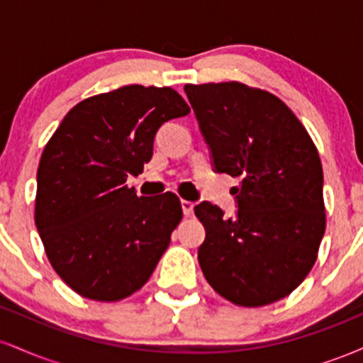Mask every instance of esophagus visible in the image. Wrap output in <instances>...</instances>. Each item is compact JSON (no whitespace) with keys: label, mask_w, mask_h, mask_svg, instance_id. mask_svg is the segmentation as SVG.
<instances>
[{"label":"esophagus","mask_w":363,"mask_h":363,"mask_svg":"<svg viewBox=\"0 0 363 363\" xmlns=\"http://www.w3.org/2000/svg\"><path fill=\"white\" fill-rule=\"evenodd\" d=\"M181 206H182V211H184L186 216L193 215V211H194V203L193 201H187V199H182Z\"/></svg>","instance_id":"obj_1"}]
</instances>
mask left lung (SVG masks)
I'll return each mask as SVG.
<instances>
[{
	"mask_svg": "<svg viewBox=\"0 0 363 363\" xmlns=\"http://www.w3.org/2000/svg\"><path fill=\"white\" fill-rule=\"evenodd\" d=\"M216 172L240 179L237 215L194 206L206 239L198 261L211 289L240 307H262L297 289L326 230L323 165L285 102L240 82L187 85Z\"/></svg>",
	"mask_w": 363,
	"mask_h": 363,
	"instance_id": "1",
	"label": "left lung"
}]
</instances>
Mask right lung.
<instances>
[{
    "label": "right lung",
    "mask_w": 363,
    "mask_h": 363,
    "mask_svg": "<svg viewBox=\"0 0 363 363\" xmlns=\"http://www.w3.org/2000/svg\"><path fill=\"white\" fill-rule=\"evenodd\" d=\"M189 111L170 86H121L77 104L44 147L35 225L54 272L82 297H129L169 247L179 198L136 196L126 179L143 172L157 129Z\"/></svg>",
    "instance_id": "1"
}]
</instances>
